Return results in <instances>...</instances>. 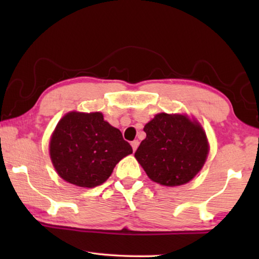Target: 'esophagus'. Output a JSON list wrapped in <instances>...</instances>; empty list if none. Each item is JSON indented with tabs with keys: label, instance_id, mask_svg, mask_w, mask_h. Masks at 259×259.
Segmentation results:
<instances>
[{
	"label": "esophagus",
	"instance_id": "obj_1",
	"mask_svg": "<svg viewBox=\"0 0 259 259\" xmlns=\"http://www.w3.org/2000/svg\"><path fill=\"white\" fill-rule=\"evenodd\" d=\"M138 145H139V142H138V140H134V142H131V146H133V150H134V152H135L136 150H137Z\"/></svg>",
	"mask_w": 259,
	"mask_h": 259
}]
</instances>
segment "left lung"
<instances>
[{"mask_svg":"<svg viewBox=\"0 0 259 259\" xmlns=\"http://www.w3.org/2000/svg\"><path fill=\"white\" fill-rule=\"evenodd\" d=\"M146 138L135 153L153 182L165 186L186 184L208 155V142L199 123L185 115L160 113L144 128Z\"/></svg>","mask_w":259,"mask_h":259,"instance_id":"1","label":"left lung"}]
</instances>
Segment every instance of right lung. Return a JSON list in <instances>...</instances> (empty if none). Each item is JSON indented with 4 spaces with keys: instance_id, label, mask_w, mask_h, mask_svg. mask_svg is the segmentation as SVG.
<instances>
[{
    "instance_id": "1",
    "label": "right lung",
    "mask_w": 259,
    "mask_h": 259,
    "mask_svg": "<svg viewBox=\"0 0 259 259\" xmlns=\"http://www.w3.org/2000/svg\"><path fill=\"white\" fill-rule=\"evenodd\" d=\"M133 153L119 129L102 113L65 115L50 142V156L59 176L80 187H95L111 176L114 166Z\"/></svg>"
}]
</instances>
